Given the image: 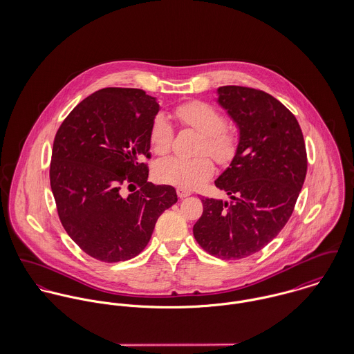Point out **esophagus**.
Here are the masks:
<instances>
[{"label": "esophagus", "mask_w": 354, "mask_h": 354, "mask_svg": "<svg viewBox=\"0 0 354 354\" xmlns=\"http://www.w3.org/2000/svg\"><path fill=\"white\" fill-rule=\"evenodd\" d=\"M191 195V192L189 191H187V189H181V188H177V196L180 198V199H184V198H187V196H189Z\"/></svg>", "instance_id": "esophagus-1"}]
</instances>
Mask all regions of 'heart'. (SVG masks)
<instances>
[{"label":"heart","mask_w":354,"mask_h":354,"mask_svg":"<svg viewBox=\"0 0 354 354\" xmlns=\"http://www.w3.org/2000/svg\"><path fill=\"white\" fill-rule=\"evenodd\" d=\"M174 117L183 128L202 133L198 153L211 155L221 166H229L239 155L243 133L241 128L226 121L225 114L214 104L204 101L185 102L174 109ZM174 140V131L163 114H156L150 128V146L156 155L170 151ZM208 155L194 159L169 156L153 166V176L159 183L181 189H194L208 181L215 170Z\"/></svg>","instance_id":"1"}]
</instances>
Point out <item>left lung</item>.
<instances>
[{"instance_id":"obj_1","label":"left lung","mask_w":354,"mask_h":354,"mask_svg":"<svg viewBox=\"0 0 354 354\" xmlns=\"http://www.w3.org/2000/svg\"><path fill=\"white\" fill-rule=\"evenodd\" d=\"M218 94L241 128L243 143L215 181L232 202L202 199L194 236L205 252L236 260L263 250L288 223L308 160L299 121L272 95L241 86L219 87Z\"/></svg>"}]
</instances>
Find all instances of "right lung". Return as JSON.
<instances>
[{
    "label": "right lung",
    "mask_w": 354,
    "mask_h": 354,
    "mask_svg": "<svg viewBox=\"0 0 354 354\" xmlns=\"http://www.w3.org/2000/svg\"><path fill=\"white\" fill-rule=\"evenodd\" d=\"M158 111L143 90L107 87L80 102L55 133L50 187L57 212L69 237L97 260L138 256L160 214L177 202L173 187L147 183ZM124 186L140 189L124 197Z\"/></svg>",
    "instance_id": "obj_1"
}]
</instances>
